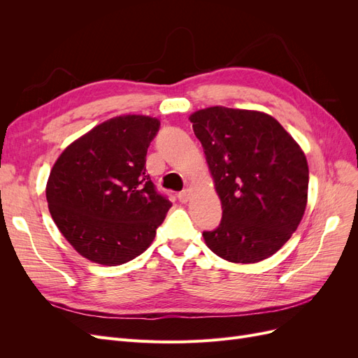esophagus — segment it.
I'll use <instances>...</instances> for the list:
<instances>
[{
    "instance_id": "esophagus-1",
    "label": "esophagus",
    "mask_w": 358,
    "mask_h": 358,
    "mask_svg": "<svg viewBox=\"0 0 358 358\" xmlns=\"http://www.w3.org/2000/svg\"><path fill=\"white\" fill-rule=\"evenodd\" d=\"M189 196H191L189 189H183V191H180V192L178 194V200H179L180 203H187V201L189 200Z\"/></svg>"
}]
</instances>
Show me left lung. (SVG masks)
Returning a JSON list of instances; mask_svg holds the SVG:
<instances>
[{"label": "left lung", "mask_w": 358, "mask_h": 358, "mask_svg": "<svg viewBox=\"0 0 358 358\" xmlns=\"http://www.w3.org/2000/svg\"><path fill=\"white\" fill-rule=\"evenodd\" d=\"M222 204L203 231L210 251L231 263L273 255L297 230L308 201L309 169L300 146L270 115L208 107L189 116Z\"/></svg>", "instance_id": "obj_1"}]
</instances>
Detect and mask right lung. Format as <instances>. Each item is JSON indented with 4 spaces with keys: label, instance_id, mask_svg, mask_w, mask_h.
Returning a JSON list of instances; mask_svg holds the SVG:
<instances>
[{
    "label": "right lung",
    "instance_id": "add662e5",
    "mask_svg": "<svg viewBox=\"0 0 358 358\" xmlns=\"http://www.w3.org/2000/svg\"><path fill=\"white\" fill-rule=\"evenodd\" d=\"M158 129L157 117L116 116L66 148L50 170V215L82 257L117 266L152 243L171 208L145 167Z\"/></svg>",
    "mask_w": 358,
    "mask_h": 358
}]
</instances>
